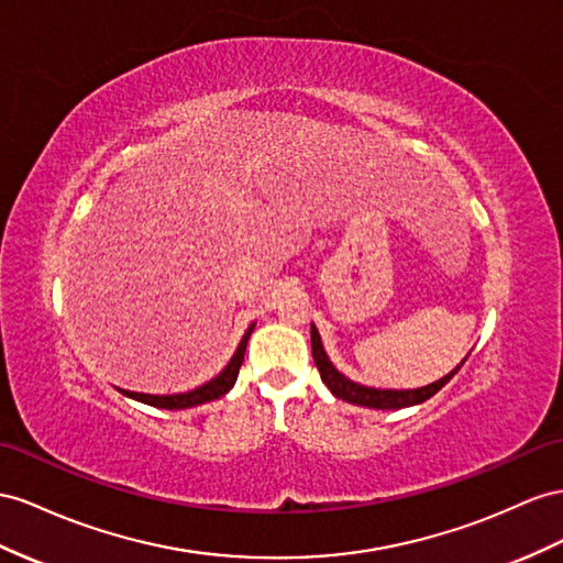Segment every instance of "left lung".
<instances>
[{
  "instance_id": "obj_1",
  "label": "left lung",
  "mask_w": 563,
  "mask_h": 563,
  "mask_svg": "<svg viewBox=\"0 0 563 563\" xmlns=\"http://www.w3.org/2000/svg\"><path fill=\"white\" fill-rule=\"evenodd\" d=\"M250 335H252V328L247 330V335L242 338L235 356L230 358L228 368H223V373H219V376H216L213 380L195 387V390H187V393H180V395H144V393H125V395L142 401V405H150V407H156V409H187V407L205 405V401H211V399H219L230 390V387H233V383L238 378V371L242 366L244 347H247ZM313 362H316V368H319V373H321V380L328 385V390L333 393L338 399L347 401V395H344V393H352V390H347V378L335 371V366L328 362L325 354L316 356Z\"/></svg>"
}]
</instances>
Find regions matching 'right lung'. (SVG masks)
<instances>
[{"mask_svg":"<svg viewBox=\"0 0 563 563\" xmlns=\"http://www.w3.org/2000/svg\"><path fill=\"white\" fill-rule=\"evenodd\" d=\"M311 352H313V358L325 354L323 352V344H321V335H319V330H316V328H311ZM454 373L456 371H452L450 376H444L438 383L419 387V390H376V387L356 385V383H352L347 378V390H352V393H344V395H347L350 405H356V407H368V409H407V407L421 405V401L430 399L446 380L454 376Z\"/></svg>","mask_w":563,"mask_h":563,"instance_id":"obj_1","label":"right lung"}]
</instances>
